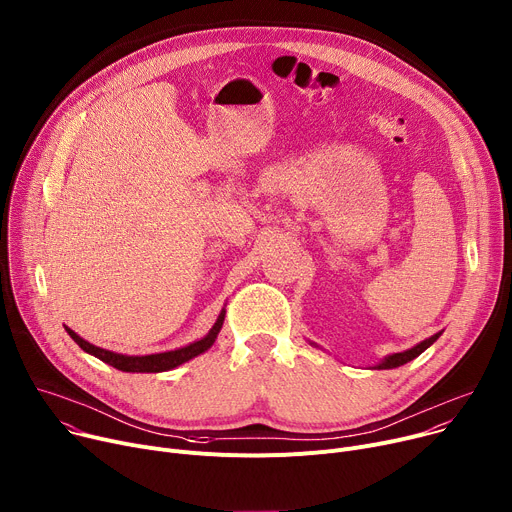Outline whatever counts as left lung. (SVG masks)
Segmentation results:
<instances>
[{
  "mask_svg": "<svg viewBox=\"0 0 512 512\" xmlns=\"http://www.w3.org/2000/svg\"><path fill=\"white\" fill-rule=\"evenodd\" d=\"M441 336V332L439 334H435V336H430V338H426V340H422L420 344H416L414 348H410V350H404V352H396V355H389L383 363H379L377 365V369H393V367H400V365H406L408 361H412V359H416L418 355H422V352L435 342L437 338Z\"/></svg>",
  "mask_w": 512,
  "mask_h": 512,
  "instance_id": "obj_1",
  "label": "left lung"
}]
</instances>
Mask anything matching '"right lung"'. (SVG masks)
<instances>
[{
  "label": "right lung",
  "instance_id": "obj_1",
  "mask_svg": "<svg viewBox=\"0 0 512 512\" xmlns=\"http://www.w3.org/2000/svg\"><path fill=\"white\" fill-rule=\"evenodd\" d=\"M223 320H225V311L219 313V318L215 322V326L209 330V334L201 340H196L184 348H178V350H170V352H160V355H145V357H127V355H119V352H110V350H104L100 346H94L90 344L88 340L77 336L73 330H67V334L80 344L82 350H86L88 355H94L96 359L108 363L110 367L119 369V371H127V373H162V371H170L194 357H199L201 352H205L207 348H211V344L215 342L221 326H223Z\"/></svg>",
  "mask_w": 512,
  "mask_h": 512
}]
</instances>
